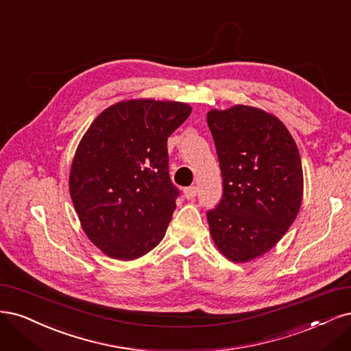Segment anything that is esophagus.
<instances>
[{
    "instance_id": "34e87169",
    "label": "esophagus",
    "mask_w": 351,
    "mask_h": 351,
    "mask_svg": "<svg viewBox=\"0 0 351 351\" xmlns=\"http://www.w3.org/2000/svg\"><path fill=\"white\" fill-rule=\"evenodd\" d=\"M197 192H198V188H197V186H188V188L184 189V197H185L186 199H192V198H195Z\"/></svg>"
}]
</instances>
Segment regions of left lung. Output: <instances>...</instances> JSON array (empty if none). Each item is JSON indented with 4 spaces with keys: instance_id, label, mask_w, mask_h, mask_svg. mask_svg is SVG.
Here are the masks:
<instances>
[{
    "instance_id": "obj_1",
    "label": "left lung",
    "mask_w": 351,
    "mask_h": 351,
    "mask_svg": "<svg viewBox=\"0 0 351 351\" xmlns=\"http://www.w3.org/2000/svg\"><path fill=\"white\" fill-rule=\"evenodd\" d=\"M223 198L207 213L220 254L247 263L274 247L298 217L303 171L298 145L276 115L255 106L211 109Z\"/></svg>"
}]
</instances>
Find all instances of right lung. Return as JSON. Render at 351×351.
Masks as SVG:
<instances>
[{
    "label": "right lung",
    "mask_w": 351,
    "mask_h": 351,
    "mask_svg": "<svg viewBox=\"0 0 351 351\" xmlns=\"http://www.w3.org/2000/svg\"><path fill=\"white\" fill-rule=\"evenodd\" d=\"M182 101L130 99L106 108L78 143L70 195L87 237L132 261L160 243L176 208L167 137L191 115Z\"/></svg>",
    "instance_id": "right-lung-1"
}]
</instances>
